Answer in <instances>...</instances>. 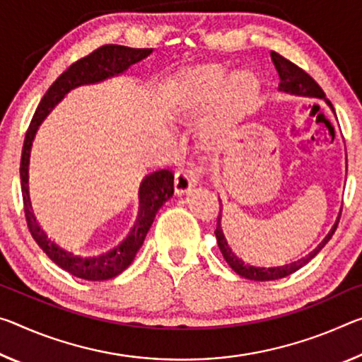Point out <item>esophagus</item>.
Here are the masks:
<instances>
[{"label":"esophagus","instance_id":"34e87169","mask_svg":"<svg viewBox=\"0 0 362 362\" xmlns=\"http://www.w3.org/2000/svg\"><path fill=\"white\" fill-rule=\"evenodd\" d=\"M198 180V169L197 168H182L175 174V192L177 193H185L187 190L197 183Z\"/></svg>","mask_w":362,"mask_h":362}]
</instances>
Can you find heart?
<instances>
[{
  "instance_id": "1",
  "label": "heart",
  "mask_w": 362,
  "mask_h": 362,
  "mask_svg": "<svg viewBox=\"0 0 362 362\" xmlns=\"http://www.w3.org/2000/svg\"><path fill=\"white\" fill-rule=\"evenodd\" d=\"M259 93V82L248 72L233 76L226 69H208L182 85L172 112L177 120L192 122L216 106L204 134L211 140H219L232 134L255 111Z\"/></svg>"
}]
</instances>
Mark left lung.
I'll use <instances>...</instances> for the list:
<instances>
[{
    "mask_svg": "<svg viewBox=\"0 0 362 362\" xmlns=\"http://www.w3.org/2000/svg\"><path fill=\"white\" fill-rule=\"evenodd\" d=\"M271 57H272V62H274L275 69H277V72H279V78H280L279 87H280V90L288 91V93H293V95L325 98L324 90L319 87V83L315 82V80L311 76H309L306 71H303L300 66H296L295 62L288 61L282 54L275 53V51H272ZM327 103L330 105V101H327ZM340 216H341V212H340ZM338 222H340V217H338L335 226L332 227V230L327 233V237L319 243L317 248L311 251V253L306 255L305 257H301V259L295 261V262L285 264V266H275V267H256V266H251V264H248V262H245L243 259H240L238 256H235L232 248L227 243L226 237H223V232L221 228V209H219V216H217V223H216L214 233H216L217 245H219V250H221V253L223 256V259L227 261L228 266H230L235 272H237L238 275H242V277H245V279L257 280V282H267V280H277V279L286 277V275L293 274V272L298 271V269L306 266V264L311 261L313 257L317 255L319 251L327 245V242H329V240L332 238V235L335 233L337 227H338Z\"/></svg>",
    "mask_w": 362,
    "mask_h": 362,
    "instance_id": "8db88e82",
    "label": "left lung"
}]
</instances>
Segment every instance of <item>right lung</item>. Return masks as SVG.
Here are the masks:
<instances>
[{"label": "right lung", "mask_w": 362, "mask_h": 362, "mask_svg": "<svg viewBox=\"0 0 362 362\" xmlns=\"http://www.w3.org/2000/svg\"><path fill=\"white\" fill-rule=\"evenodd\" d=\"M151 53L153 48H129L122 47V45H103V47L91 51L90 54L80 57L78 61L69 66L47 90V93L40 100L35 114L30 120V125L25 132L21 156V188L27 227L33 240L47 253L49 259L78 279L107 280L116 277L130 266L132 261L135 259L136 251L145 242V237L150 230L154 217H156V212L174 194V172L170 169H159L145 177L140 187L139 219H136L129 237L122 243L101 255H77L53 242L47 232L40 227L35 216H33L27 185L28 158H30L33 136H35V132L38 125L42 124V120L47 117V114L54 107V105L64 98L69 90L76 88L78 85L95 83L107 77L117 76V74L127 71L132 64L145 59Z\"/></svg>", "instance_id": "add662e5"}]
</instances>
